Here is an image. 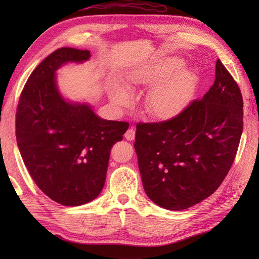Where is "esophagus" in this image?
<instances>
[{"label": "esophagus", "mask_w": 259, "mask_h": 259, "mask_svg": "<svg viewBox=\"0 0 259 259\" xmlns=\"http://www.w3.org/2000/svg\"><path fill=\"white\" fill-rule=\"evenodd\" d=\"M135 137H136V131H135L133 128H130V129H128V130L125 131L124 138H125L126 140L133 141V140L135 139Z\"/></svg>", "instance_id": "obj_1"}]
</instances>
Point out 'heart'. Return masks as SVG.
<instances>
[{
  "mask_svg": "<svg viewBox=\"0 0 259 259\" xmlns=\"http://www.w3.org/2000/svg\"><path fill=\"white\" fill-rule=\"evenodd\" d=\"M183 65L179 58H162L141 64L126 76L125 87L133 90L153 85L146 97V111L159 120L171 119L188 106L199 84L198 75L192 70L180 69ZM109 97L119 107L130 102L128 90L120 84L110 88Z\"/></svg>",
  "mask_w": 259,
  "mask_h": 259,
  "instance_id": "heart-1",
  "label": "heart"
}]
</instances>
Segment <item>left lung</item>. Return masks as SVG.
Returning <instances> with one entry per match:
<instances>
[{
  "instance_id": "8db88e82",
  "label": "left lung",
  "mask_w": 259,
  "mask_h": 259,
  "mask_svg": "<svg viewBox=\"0 0 259 259\" xmlns=\"http://www.w3.org/2000/svg\"><path fill=\"white\" fill-rule=\"evenodd\" d=\"M201 100L177 117L138 123L135 150L149 199L179 211L213 194L234 162L243 133V97L221 60Z\"/></svg>"
}]
</instances>
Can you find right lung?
Instances as JSON below:
<instances>
[{"label":"right lung","instance_id":"right-lung-1","mask_svg":"<svg viewBox=\"0 0 259 259\" xmlns=\"http://www.w3.org/2000/svg\"><path fill=\"white\" fill-rule=\"evenodd\" d=\"M90 58V51L72 48L51 53L29 76L16 111V141L25 167L38 188L63 206L84 205L100 195L110 150L129 128L59 90L57 71Z\"/></svg>","mask_w":259,"mask_h":259}]
</instances>
